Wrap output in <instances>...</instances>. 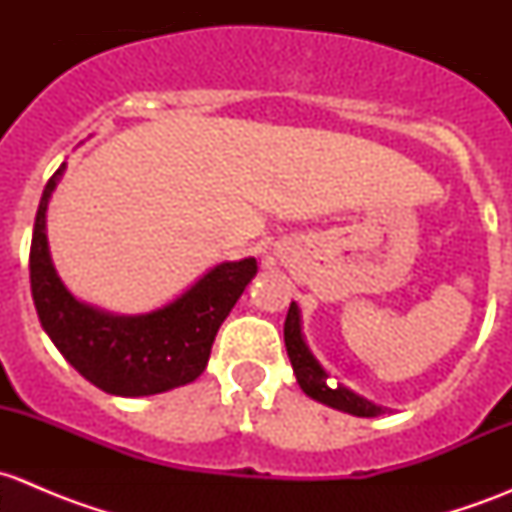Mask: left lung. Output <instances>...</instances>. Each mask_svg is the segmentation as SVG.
<instances>
[{
  "mask_svg": "<svg viewBox=\"0 0 512 512\" xmlns=\"http://www.w3.org/2000/svg\"><path fill=\"white\" fill-rule=\"evenodd\" d=\"M285 347L289 361H292L294 376H297V384L302 386L304 394L312 396L314 401L332 406V409L337 411H344V414L364 418L381 416L386 411L381 409V406L366 401L364 396L354 394L347 386L332 384V381H329V374L322 369V364L314 359L307 342H304L302 319H299V307L294 302L289 304V312L285 319Z\"/></svg>",
  "mask_w": 512,
  "mask_h": 512,
  "instance_id": "obj_1",
  "label": "left lung"
}]
</instances>
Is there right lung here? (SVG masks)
I'll list each match as a JSON object with an SVG mask.
<instances>
[{
    "label": "right lung",
    "instance_id": "add662e5",
    "mask_svg": "<svg viewBox=\"0 0 512 512\" xmlns=\"http://www.w3.org/2000/svg\"><path fill=\"white\" fill-rule=\"evenodd\" d=\"M66 163L46 183L34 220L29 277L39 322L86 381L113 396H151L205 371L220 324L257 275L255 257L220 262L173 302L148 314H111L79 302L56 275L46 240V208Z\"/></svg>",
    "mask_w": 512,
    "mask_h": 512
}]
</instances>
